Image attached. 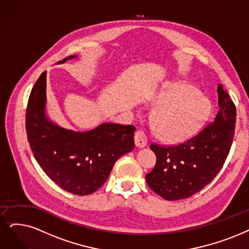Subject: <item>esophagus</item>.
Returning <instances> with one entry per match:
<instances>
[{"instance_id": "34e87169", "label": "esophagus", "mask_w": 249, "mask_h": 249, "mask_svg": "<svg viewBox=\"0 0 249 249\" xmlns=\"http://www.w3.org/2000/svg\"><path fill=\"white\" fill-rule=\"evenodd\" d=\"M135 144L139 148H143L147 145V137L143 131H137L135 134Z\"/></svg>"}]
</instances>
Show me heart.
<instances>
[{"label":"heart","instance_id":"1","mask_svg":"<svg viewBox=\"0 0 249 249\" xmlns=\"http://www.w3.org/2000/svg\"><path fill=\"white\" fill-rule=\"evenodd\" d=\"M152 125L165 142L177 143L192 137L211 112V103L193 86L172 84L155 94Z\"/></svg>","mask_w":249,"mask_h":249}]
</instances>
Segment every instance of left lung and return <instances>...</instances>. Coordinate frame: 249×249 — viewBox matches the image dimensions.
I'll use <instances>...</instances> for the list:
<instances>
[{
    "mask_svg": "<svg viewBox=\"0 0 249 249\" xmlns=\"http://www.w3.org/2000/svg\"><path fill=\"white\" fill-rule=\"evenodd\" d=\"M218 111L213 122L188 141L176 146L151 144L156 164L146 182L166 200L191 197L210 184L230 152L236 123V107L221 84Z\"/></svg>",
    "mask_w": 249,
    "mask_h": 249,
    "instance_id": "obj_1",
    "label": "left lung"
}]
</instances>
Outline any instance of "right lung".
<instances>
[{"mask_svg": "<svg viewBox=\"0 0 249 249\" xmlns=\"http://www.w3.org/2000/svg\"><path fill=\"white\" fill-rule=\"evenodd\" d=\"M46 86L44 71L27 103L29 146L39 166L58 186L75 195L92 194L106 182L117 159L134 149L136 127L105 123L88 132L66 130L46 115Z\"/></svg>", "mask_w": 249, "mask_h": 249, "instance_id": "add662e5", "label": "right lung"}]
</instances>
